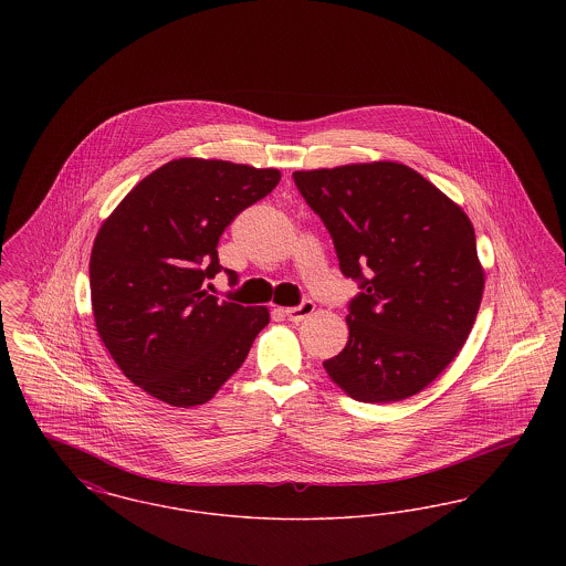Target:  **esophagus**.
I'll return each mask as SVG.
<instances>
[{
	"instance_id": "esophagus-1",
	"label": "esophagus",
	"mask_w": 566,
	"mask_h": 566,
	"mask_svg": "<svg viewBox=\"0 0 566 566\" xmlns=\"http://www.w3.org/2000/svg\"><path fill=\"white\" fill-rule=\"evenodd\" d=\"M314 310H316V305L312 303V301H303L301 305H296V307H286V310H282V314L291 321V323H301V321H305L307 316H312L314 314Z\"/></svg>"
}]
</instances>
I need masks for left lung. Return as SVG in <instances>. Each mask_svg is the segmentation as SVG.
<instances>
[{"mask_svg": "<svg viewBox=\"0 0 566 566\" xmlns=\"http://www.w3.org/2000/svg\"><path fill=\"white\" fill-rule=\"evenodd\" d=\"M323 218L352 298L348 344L324 360L356 401L392 403L424 390L464 346L484 295L469 216L416 169L397 161L295 171Z\"/></svg>", "mask_w": 566, "mask_h": 566, "instance_id": "obj_1", "label": "left lung"}]
</instances>
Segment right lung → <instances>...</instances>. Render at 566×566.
I'll return each mask as SVG.
<instances>
[{
	"label": "right lung",
	"instance_id": "obj_1",
	"mask_svg": "<svg viewBox=\"0 0 566 566\" xmlns=\"http://www.w3.org/2000/svg\"><path fill=\"white\" fill-rule=\"evenodd\" d=\"M282 174L185 157L127 192L91 250L97 333L125 377L171 407L208 403L270 324V310L218 301V240ZM231 282L235 273L227 271Z\"/></svg>",
	"mask_w": 566,
	"mask_h": 566
}]
</instances>
